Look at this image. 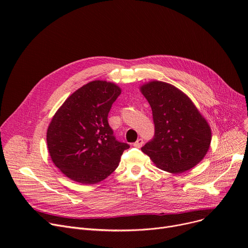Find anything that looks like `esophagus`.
Here are the masks:
<instances>
[{
  "label": "esophagus",
  "instance_id": "esophagus-1",
  "mask_svg": "<svg viewBox=\"0 0 248 248\" xmlns=\"http://www.w3.org/2000/svg\"><path fill=\"white\" fill-rule=\"evenodd\" d=\"M142 145H144V140L142 139H138V140L136 142H134V146L136 148H141Z\"/></svg>",
  "mask_w": 248,
  "mask_h": 248
}]
</instances>
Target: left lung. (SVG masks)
Masks as SVG:
<instances>
[{"label":"left lung","instance_id":"obj_1","mask_svg":"<svg viewBox=\"0 0 248 248\" xmlns=\"http://www.w3.org/2000/svg\"><path fill=\"white\" fill-rule=\"evenodd\" d=\"M153 111L155 137L141 148L163 171L180 174L199 164L211 144V128L176 86L153 80L140 87Z\"/></svg>","mask_w":248,"mask_h":248}]
</instances>
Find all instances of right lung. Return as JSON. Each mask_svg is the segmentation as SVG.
Instances as JSON below:
<instances>
[{"mask_svg":"<svg viewBox=\"0 0 248 248\" xmlns=\"http://www.w3.org/2000/svg\"><path fill=\"white\" fill-rule=\"evenodd\" d=\"M122 93L113 82L94 80L78 88L52 117L47 148L52 162L72 181L84 185L108 178L129 146L116 140L108 122Z\"/></svg>","mask_w":248,"mask_h":248,"instance_id":"obj_1","label":"right lung"}]
</instances>
